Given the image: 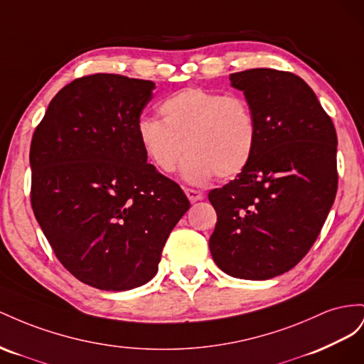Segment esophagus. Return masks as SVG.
Listing matches in <instances>:
<instances>
[{"label": "esophagus", "instance_id": "esophagus-1", "mask_svg": "<svg viewBox=\"0 0 364 364\" xmlns=\"http://www.w3.org/2000/svg\"><path fill=\"white\" fill-rule=\"evenodd\" d=\"M186 195H188V198L191 203H196L204 198V193L201 191H196V189H184Z\"/></svg>", "mask_w": 364, "mask_h": 364}]
</instances>
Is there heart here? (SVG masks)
I'll return each instance as SVG.
<instances>
[{
  "mask_svg": "<svg viewBox=\"0 0 364 364\" xmlns=\"http://www.w3.org/2000/svg\"><path fill=\"white\" fill-rule=\"evenodd\" d=\"M161 120L143 116L136 124L140 146L161 172L176 169L189 152L181 175L203 184L216 173L228 180L250 163L257 140L256 120L247 100L203 88H184L164 99Z\"/></svg>",
  "mask_w": 364,
  "mask_h": 364,
  "instance_id": "heart-1",
  "label": "heart"
}]
</instances>
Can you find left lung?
<instances>
[{
  "label": "left lung",
  "instance_id": "left-lung-1",
  "mask_svg": "<svg viewBox=\"0 0 364 364\" xmlns=\"http://www.w3.org/2000/svg\"><path fill=\"white\" fill-rule=\"evenodd\" d=\"M256 120L247 168L209 193L218 223L215 264L237 279L265 280L296 267L316 242L337 193V134L314 91L288 71L230 75Z\"/></svg>",
  "mask_w": 364,
  "mask_h": 364
}]
</instances>
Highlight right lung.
Listing matches in <instances>:
<instances>
[{"instance_id": "obj_1", "label": "right lung", "mask_w": 364, "mask_h": 364, "mask_svg": "<svg viewBox=\"0 0 364 364\" xmlns=\"http://www.w3.org/2000/svg\"><path fill=\"white\" fill-rule=\"evenodd\" d=\"M154 90L151 80L107 73L73 80L50 102L30 146V198L47 241L73 276L105 291L149 282L191 207L137 139Z\"/></svg>"}]
</instances>
